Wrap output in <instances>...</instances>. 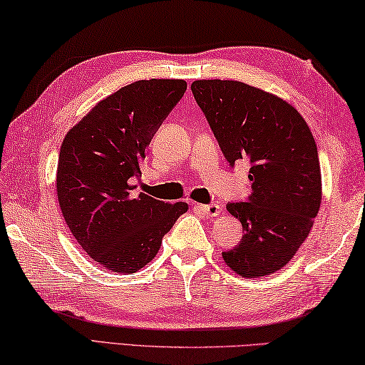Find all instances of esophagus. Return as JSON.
<instances>
[{"label": "esophagus", "mask_w": 365, "mask_h": 365, "mask_svg": "<svg viewBox=\"0 0 365 365\" xmlns=\"http://www.w3.org/2000/svg\"><path fill=\"white\" fill-rule=\"evenodd\" d=\"M201 210L207 217H218L220 215L222 207L218 204H207V205H201Z\"/></svg>", "instance_id": "obj_1"}]
</instances>
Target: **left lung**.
Listing matches in <instances>:
<instances>
[{"label":"left lung","mask_w":365,"mask_h":365,"mask_svg":"<svg viewBox=\"0 0 365 365\" xmlns=\"http://www.w3.org/2000/svg\"><path fill=\"white\" fill-rule=\"evenodd\" d=\"M191 91L228 163H250L249 202L227 205L244 235L223 260L242 277L276 273L307 240L321 207L314 137L292 105L254 86L197 79Z\"/></svg>","instance_id":"obj_1"}]
</instances>
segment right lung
Returning <instances> with one entry per match:
<instances>
[{
	"instance_id": "add662e5",
	"label": "right lung",
	"mask_w": 365,
	"mask_h": 365,
	"mask_svg": "<svg viewBox=\"0 0 365 365\" xmlns=\"http://www.w3.org/2000/svg\"><path fill=\"white\" fill-rule=\"evenodd\" d=\"M187 91L183 79H142L105 97L65 135L57 163L58 205L92 260L135 273L156 257L187 202L135 193L155 132Z\"/></svg>"
}]
</instances>
